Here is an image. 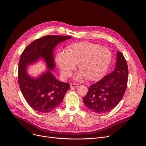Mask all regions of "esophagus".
<instances>
[{"label":"esophagus","mask_w":146,"mask_h":146,"mask_svg":"<svg viewBox=\"0 0 146 146\" xmlns=\"http://www.w3.org/2000/svg\"><path fill=\"white\" fill-rule=\"evenodd\" d=\"M78 84H75V83H71L70 84V87L71 88H74V87H78Z\"/></svg>","instance_id":"esophagus-1"}]
</instances>
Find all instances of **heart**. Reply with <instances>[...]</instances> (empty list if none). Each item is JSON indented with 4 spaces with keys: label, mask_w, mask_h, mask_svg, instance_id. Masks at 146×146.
<instances>
[{
    "label": "heart",
    "mask_w": 146,
    "mask_h": 146,
    "mask_svg": "<svg viewBox=\"0 0 146 146\" xmlns=\"http://www.w3.org/2000/svg\"><path fill=\"white\" fill-rule=\"evenodd\" d=\"M112 60V53L106 46L89 42H80L69 45L66 53L60 52L56 62L62 76L66 78L78 64L80 70L75 78L87 77L91 81L100 79L107 71Z\"/></svg>",
    "instance_id": "1"
}]
</instances>
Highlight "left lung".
Here are the masks:
<instances>
[{"instance_id":"left-lung-1","label":"left lung","mask_w":146,"mask_h":146,"mask_svg":"<svg viewBox=\"0 0 146 146\" xmlns=\"http://www.w3.org/2000/svg\"><path fill=\"white\" fill-rule=\"evenodd\" d=\"M128 68L126 60L120 51L117 53L114 71L101 80L90 86L83 102L86 107L97 114L112 110L120 102L126 89Z\"/></svg>"}]
</instances>
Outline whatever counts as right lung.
I'll list each match as a JSON object with an SVG mask.
<instances>
[{
  "label": "right lung",
  "instance_id": "obj_1",
  "mask_svg": "<svg viewBox=\"0 0 146 146\" xmlns=\"http://www.w3.org/2000/svg\"><path fill=\"white\" fill-rule=\"evenodd\" d=\"M70 36L46 35L29 44L22 53L19 63L18 81L25 100L31 108L40 113H49L63 101L69 84L57 80L51 72L55 67L53 51ZM43 59L48 69L38 78L31 77L27 66Z\"/></svg>",
  "mask_w": 146,
  "mask_h": 146
}]
</instances>
